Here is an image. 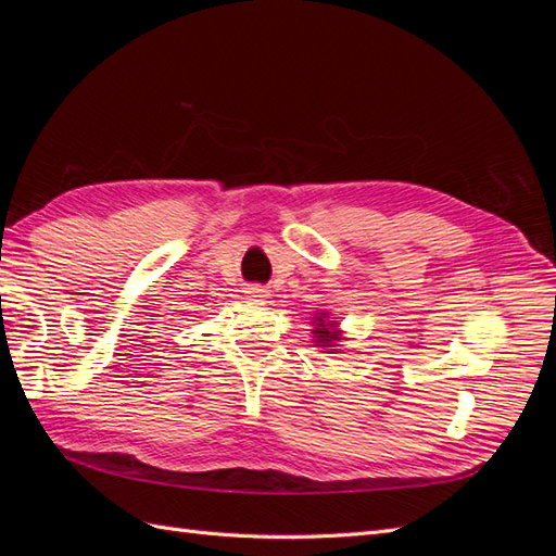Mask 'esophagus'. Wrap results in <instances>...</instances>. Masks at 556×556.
Listing matches in <instances>:
<instances>
[{
    "instance_id": "esophagus-1",
    "label": "esophagus",
    "mask_w": 556,
    "mask_h": 556,
    "mask_svg": "<svg viewBox=\"0 0 556 556\" xmlns=\"http://www.w3.org/2000/svg\"><path fill=\"white\" fill-rule=\"evenodd\" d=\"M243 294H245V299H250V301H266L268 290L262 288V285H248V288L243 290Z\"/></svg>"
}]
</instances>
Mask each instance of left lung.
I'll list each match as a JSON object with an SVG mask.
<instances>
[{"instance_id":"obj_1","label":"left lung","mask_w":556,"mask_h":556,"mask_svg":"<svg viewBox=\"0 0 556 556\" xmlns=\"http://www.w3.org/2000/svg\"><path fill=\"white\" fill-rule=\"evenodd\" d=\"M313 339L317 345H323L325 350H333L336 343L343 341L341 329H339V319L331 317L327 311H319L313 317Z\"/></svg>"}]
</instances>
